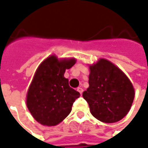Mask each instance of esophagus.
<instances>
[{"instance_id": "esophagus-1", "label": "esophagus", "mask_w": 148, "mask_h": 148, "mask_svg": "<svg viewBox=\"0 0 148 148\" xmlns=\"http://www.w3.org/2000/svg\"><path fill=\"white\" fill-rule=\"evenodd\" d=\"M77 90L78 91V92H79V93H80L81 95L82 94V92H83V89H82V87H78V88L77 89Z\"/></svg>"}]
</instances>
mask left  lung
<instances>
[{"label": "left lung", "instance_id": "8db88e82", "mask_svg": "<svg viewBox=\"0 0 148 148\" xmlns=\"http://www.w3.org/2000/svg\"><path fill=\"white\" fill-rule=\"evenodd\" d=\"M90 86L82 93L91 114L105 123H115L127 114L135 97L133 86L121 69L100 58L90 66Z\"/></svg>", "mask_w": 148, "mask_h": 148}]
</instances>
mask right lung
<instances>
[{
	"label": "right lung",
	"mask_w": 148,
	"mask_h": 148,
	"mask_svg": "<svg viewBox=\"0 0 148 148\" xmlns=\"http://www.w3.org/2000/svg\"><path fill=\"white\" fill-rule=\"evenodd\" d=\"M75 58L58 59L51 55L39 65L27 93V107L34 119L42 125L55 126L70 114L80 93L69 86L64 77Z\"/></svg>",
	"instance_id": "right-lung-1"
}]
</instances>
